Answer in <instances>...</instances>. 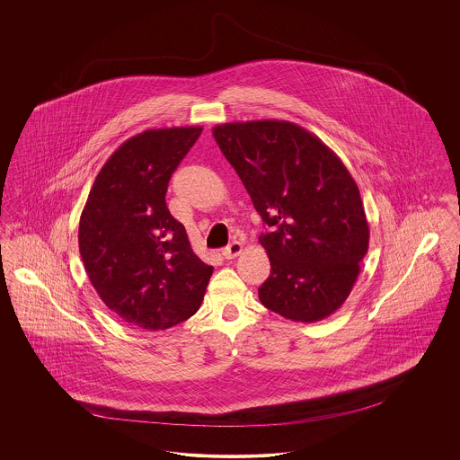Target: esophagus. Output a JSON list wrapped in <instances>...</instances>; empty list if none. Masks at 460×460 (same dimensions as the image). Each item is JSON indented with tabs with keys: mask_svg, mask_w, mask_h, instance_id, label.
Masks as SVG:
<instances>
[{
	"mask_svg": "<svg viewBox=\"0 0 460 460\" xmlns=\"http://www.w3.org/2000/svg\"><path fill=\"white\" fill-rule=\"evenodd\" d=\"M241 252H243V244H241L240 241H233L231 244H227V246L222 250V255H224L227 261H231V259L238 257Z\"/></svg>",
	"mask_w": 460,
	"mask_h": 460,
	"instance_id": "1",
	"label": "esophagus"
}]
</instances>
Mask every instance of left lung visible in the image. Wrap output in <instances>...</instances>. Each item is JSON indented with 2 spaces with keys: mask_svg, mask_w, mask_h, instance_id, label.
Returning a JSON list of instances; mask_svg holds the SVG:
<instances>
[{
  "mask_svg": "<svg viewBox=\"0 0 460 460\" xmlns=\"http://www.w3.org/2000/svg\"><path fill=\"white\" fill-rule=\"evenodd\" d=\"M214 137L270 227L259 238L270 261L262 305L291 321L326 319L349 298L369 248L349 169L317 136L286 120L220 124Z\"/></svg>",
  "mask_w": 460,
  "mask_h": 460,
  "instance_id": "left-lung-1",
  "label": "left lung"
}]
</instances>
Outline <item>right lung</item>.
Masks as SVG:
<instances>
[{
  "label": "right lung",
  "mask_w": 460,
  "mask_h": 460,
  "mask_svg": "<svg viewBox=\"0 0 460 460\" xmlns=\"http://www.w3.org/2000/svg\"><path fill=\"white\" fill-rule=\"evenodd\" d=\"M201 131L167 128L132 136L96 175L81 214L79 252L89 281L132 326L164 331L190 319L214 272L165 203L171 175Z\"/></svg>",
  "instance_id": "obj_1"
}]
</instances>
